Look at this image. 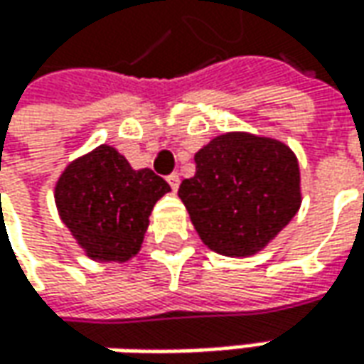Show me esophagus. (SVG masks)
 I'll return each instance as SVG.
<instances>
[{"instance_id":"1","label":"esophagus","mask_w":364,"mask_h":364,"mask_svg":"<svg viewBox=\"0 0 364 364\" xmlns=\"http://www.w3.org/2000/svg\"><path fill=\"white\" fill-rule=\"evenodd\" d=\"M167 183H169L173 191H177V189H179V183H181V179H179V173H171L169 177H167Z\"/></svg>"}]
</instances>
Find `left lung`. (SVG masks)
I'll return each mask as SVG.
<instances>
[{"label":"left lung","instance_id":"8db88e82","mask_svg":"<svg viewBox=\"0 0 364 364\" xmlns=\"http://www.w3.org/2000/svg\"><path fill=\"white\" fill-rule=\"evenodd\" d=\"M179 197L203 244L221 256L259 252L300 207V171L280 141L225 132L195 153Z\"/></svg>","mask_w":364,"mask_h":364}]
</instances>
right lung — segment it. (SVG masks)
Listing matches in <instances>:
<instances>
[{"mask_svg": "<svg viewBox=\"0 0 364 364\" xmlns=\"http://www.w3.org/2000/svg\"><path fill=\"white\" fill-rule=\"evenodd\" d=\"M169 183L134 171L117 149L100 144L70 163L56 183V205L76 242L98 262H127L143 244L149 215Z\"/></svg>", "mask_w": 364, "mask_h": 364, "instance_id": "add662e5", "label": "right lung"}]
</instances>
